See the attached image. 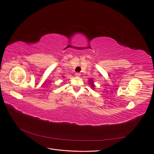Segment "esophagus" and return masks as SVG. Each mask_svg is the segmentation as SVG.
<instances>
[{
  "label": "esophagus",
  "instance_id": "esophagus-1",
  "mask_svg": "<svg viewBox=\"0 0 154 154\" xmlns=\"http://www.w3.org/2000/svg\"><path fill=\"white\" fill-rule=\"evenodd\" d=\"M75 75L76 76H80V75H81V73H80L79 72H76V73H75Z\"/></svg>",
  "mask_w": 154,
  "mask_h": 154
}]
</instances>
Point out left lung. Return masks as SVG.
Returning a JSON list of instances; mask_svg holds the SVG:
<instances>
[{
  "instance_id": "8db88e82",
  "label": "left lung",
  "mask_w": 154,
  "mask_h": 154,
  "mask_svg": "<svg viewBox=\"0 0 154 154\" xmlns=\"http://www.w3.org/2000/svg\"><path fill=\"white\" fill-rule=\"evenodd\" d=\"M91 81H89V82H91ZM91 86H92V87H94V85L93 84V83H92V82H91Z\"/></svg>"
}]
</instances>
